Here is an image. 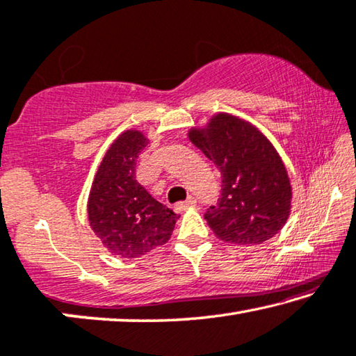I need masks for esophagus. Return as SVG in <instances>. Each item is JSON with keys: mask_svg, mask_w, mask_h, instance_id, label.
<instances>
[{"mask_svg": "<svg viewBox=\"0 0 356 356\" xmlns=\"http://www.w3.org/2000/svg\"><path fill=\"white\" fill-rule=\"evenodd\" d=\"M195 203H196V200L193 198V196H188V198L185 201H179V203L174 204V209H176L177 212H182L184 209L190 208V206H193Z\"/></svg>", "mask_w": 356, "mask_h": 356, "instance_id": "esophagus-1", "label": "esophagus"}]
</instances>
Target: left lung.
<instances>
[{"instance_id":"obj_1","label":"left lung","mask_w":356,"mask_h":356,"mask_svg":"<svg viewBox=\"0 0 356 356\" xmlns=\"http://www.w3.org/2000/svg\"><path fill=\"white\" fill-rule=\"evenodd\" d=\"M190 140L219 169L222 185L204 219L222 241L261 245L283 229L291 209L288 172L256 127L219 113Z\"/></svg>"}]
</instances>
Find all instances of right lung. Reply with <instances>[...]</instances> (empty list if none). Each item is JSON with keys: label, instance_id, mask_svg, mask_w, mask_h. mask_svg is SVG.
<instances>
[{"label": "right lung", "instance_id": "add662e5", "mask_svg": "<svg viewBox=\"0 0 356 356\" xmlns=\"http://www.w3.org/2000/svg\"><path fill=\"white\" fill-rule=\"evenodd\" d=\"M147 139L126 131L111 144L95 174L88 216L105 248L121 257H139L171 238L177 214L137 182L136 168Z\"/></svg>", "mask_w": 356, "mask_h": 356}]
</instances>
